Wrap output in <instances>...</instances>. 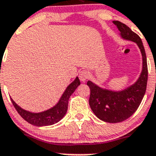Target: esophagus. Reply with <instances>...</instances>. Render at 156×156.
I'll use <instances>...</instances> for the list:
<instances>
[{
  "mask_svg": "<svg viewBox=\"0 0 156 156\" xmlns=\"http://www.w3.org/2000/svg\"><path fill=\"white\" fill-rule=\"evenodd\" d=\"M90 76V73H89V72L87 70H82V71L80 72L79 73V77H80V80L82 82H84L86 81L89 78Z\"/></svg>",
  "mask_w": 156,
  "mask_h": 156,
  "instance_id": "obj_1",
  "label": "esophagus"
}]
</instances>
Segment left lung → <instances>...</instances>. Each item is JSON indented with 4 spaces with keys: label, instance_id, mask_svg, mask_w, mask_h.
I'll return each mask as SVG.
<instances>
[{
    "label": "left lung",
    "instance_id": "8db88e82",
    "mask_svg": "<svg viewBox=\"0 0 156 156\" xmlns=\"http://www.w3.org/2000/svg\"><path fill=\"white\" fill-rule=\"evenodd\" d=\"M119 30L122 40L132 41L137 45L142 57V69L140 76L133 84L120 90L103 88L87 81L90 89L89 105L94 115L101 120L107 122H122L134 113L144 96L148 81V66L141 39L126 25L119 21H112Z\"/></svg>",
    "mask_w": 156,
    "mask_h": 156
}]
</instances>
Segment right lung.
<instances>
[{
    "label": "right lung",
    "mask_w": 156,
    "mask_h": 156,
    "mask_svg": "<svg viewBox=\"0 0 156 156\" xmlns=\"http://www.w3.org/2000/svg\"><path fill=\"white\" fill-rule=\"evenodd\" d=\"M80 84V81L78 76H76L75 80L66 87V90L59 99L58 102H57V104L55 105L49 109L41 112H32L23 109L14 101L12 98L11 101L19 115L29 123L37 126H50L59 122L65 116L68 109L69 99Z\"/></svg>",
    "instance_id": "right-lung-1"
}]
</instances>
